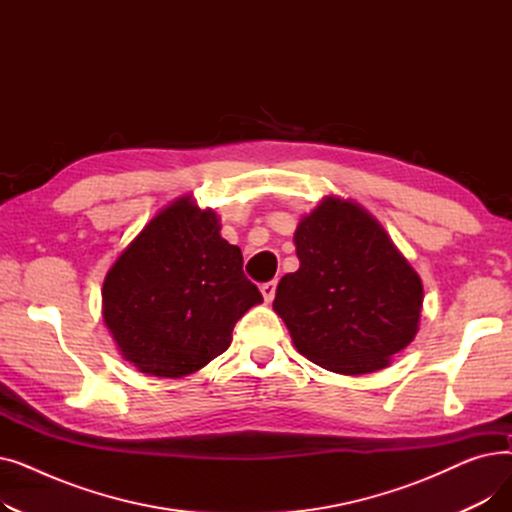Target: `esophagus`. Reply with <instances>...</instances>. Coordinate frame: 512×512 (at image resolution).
I'll return each mask as SVG.
<instances>
[{
  "label": "esophagus",
  "instance_id": "esophagus-1",
  "mask_svg": "<svg viewBox=\"0 0 512 512\" xmlns=\"http://www.w3.org/2000/svg\"><path fill=\"white\" fill-rule=\"evenodd\" d=\"M276 288H278V280H270V282L261 284V294H263V299H265L267 303H272V301H274V297H276Z\"/></svg>",
  "mask_w": 512,
  "mask_h": 512
}]
</instances>
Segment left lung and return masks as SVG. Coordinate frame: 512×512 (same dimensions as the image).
Returning a JSON list of instances; mask_svg holds the SVG:
<instances>
[{"label":"left lung","mask_w":512,"mask_h":512,"mask_svg":"<svg viewBox=\"0 0 512 512\" xmlns=\"http://www.w3.org/2000/svg\"><path fill=\"white\" fill-rule=\"evenodd\" d=\"M294 245L301 267L280 280L274 309L303 357L361 375L411 344L421 280L363 207L324 199L299 222Z\"/></svg>","instance_id":"obj_1"}]
</instances>
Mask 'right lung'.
Wrapping results in <instances>:
<instances>
[{
  "label": "right lung",
  "mask_w": 512,
  "mask_h": 512,
  "mask_svg": "<svg viewBox=\"0 0 512 512\" xmlns=\"http://www.w3.org/2000/svg\"><path fill=\"white\" fill-rule=\"evenodd\" d=\"M218 215L182 197L134 238L103 282V319L143 373L182 378L230 346L236 321L263 301Z\"/></svg>",
  "instance_id": "add662e5"
}]
</instances>
